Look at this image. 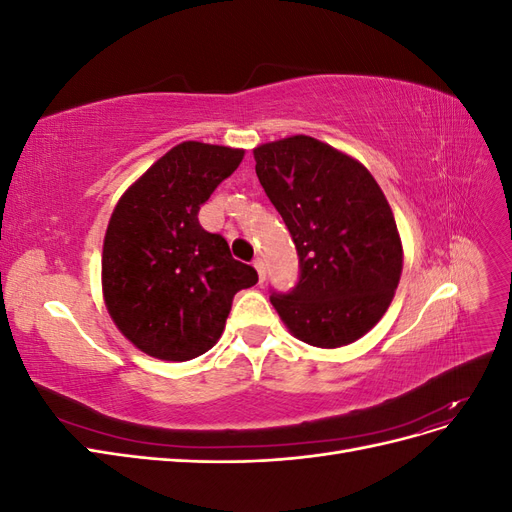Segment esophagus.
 Masks as SVG:
<instances>
[{
	"label": "esophagus",
	"mask_w": 512,
	"mask_h": 512,
	"mask_svg": "<svg viewBox=\"0 0 512 512\" xmlns=\"http://www.w3.org/2000/svg\"><path fill=\"white\" fill-rule=\"evenodd\" d=\"M254 269L258 271V280H260V282H265V277H267L265 260H262V258H256V260H254Z\"/></svg>",
	"instance_id": "34e87169"
}]
</instances>
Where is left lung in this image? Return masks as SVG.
Masks as SVG:
<instances>
[{
	"instance_id": "8db88e82",
	"label": "left lung",
	"mask_w": 512,
	"mask_h": 512,
	"mask_svg": "<svg viewBox=\"0 0 512 512\" xmlns=\"http://www.w3.org/2000/svg\"><path fill=\"white\" fill-rule=\"evenodd\" d=\"M256 175L299 254V282L271 303L318 348L348 346L389 309L404 267L393 211L369 170L312 136L254 149Z\"/></svg>"
}]
</instances>
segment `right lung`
<instances>
[{
	"label": "right lung",
	"instance_id": "1",
	"mask_svg": "<svg viewBox=\"0 0 512 512\" xmlns=\"http://www.w3.org/2000/svg\"><path fill=\"white\" fill-rule=\"evenodd\" d=\"M243 149L185 141L119 198L106 228L102 290L117 329L149 356L190 361L218 342L232 297L258 282L200 205L235 173Z\"/></svg>",
	"mask_w": 512,
	"mask_h": 512
}]
</instances>
